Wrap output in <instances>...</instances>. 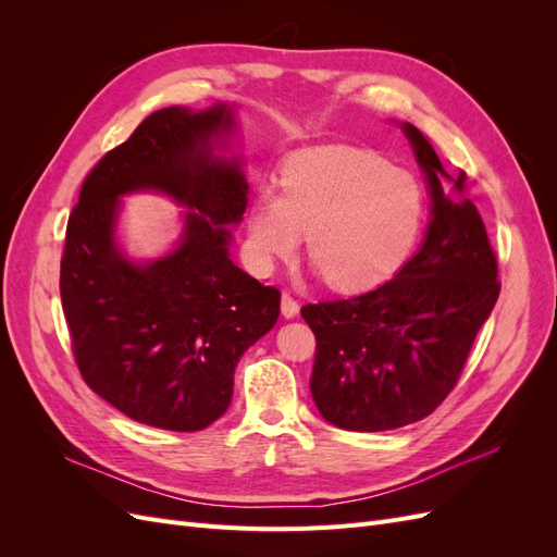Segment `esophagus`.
<instances>
[{
    "instance_id": "obj_1",
    "label": "esophagus",
    "mask_w": 557,
    "mask_h": 557,
    "mask_svg": "<svg viewBox=\"0 0 557 557\" xmlns=\"http://www.w3.org/2000/svg\"><path fill=\"white\" fill-rule=\"evenodd\" d=\"M281 311L285 318H295L299 313V301L290 293H283L281 295Z\"/></svg>"
}]
</instances>
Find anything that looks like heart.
Masks as SVG:
<instances>
[{"label": "heart", "instance_id": "heart-1", "mask_svg": "<svg viewBox=\"0 0 557 557\" xmlns=\"http://www.w3.org/2000/svg\"><path fill=\"white\" fill-rule=\"evenodd\" d=\"M283 193L262 188L246 215L260 269L290 258L309 232V256L336 290H364L407 262L428 218L420 178L374 150L318 146L283 164Z\"/></svg>", "mask_w": 557, "mask_h": 557}]
</instances>
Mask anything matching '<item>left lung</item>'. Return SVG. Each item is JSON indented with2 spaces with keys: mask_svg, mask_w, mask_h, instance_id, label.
Segmentation results:
<instances>
[{
  "mask_svg": "<svg viewBox=\"0 0 557 557\" xmlns=\"http://www.w3.org/2000/svg\"><path fill=\"white\" fill-rule=\"evenodd\" d=\"M401 129L432 195L423 246L376 290L301 307L315 334V407L352 432L397 430L440 407L502 288L467 174L450 176L423 132Z\"/></svg>",
  "mask_w": 557,
  "mask_h": 557,
  "instance_id": "left-lung-1",
  "label": "left lung"
}]
</instances>
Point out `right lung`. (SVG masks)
<instances>
[{
	"instance_id": "right-lung-1",
	"label": "right lung",
	"mask_w": 557,
	"mask_h": 557,
	"mask_svg": "<svg viewBox=\"0 0 557 557\" xmlns=\"http://www.w3.org/2000/svg\"><path fill=\"white\" fill-rule=\"evenodd\" d=\"M234 111L150 113L83 181L60 262L62 311L83 381L137 423L197 432L232 401L234 367L274 327L281 293L230 260L248 205L239 160L213 156ZM158 189L194 211L180 248L148 265L114 246L116 197Z\"/></svg>"
}]
</instances>
